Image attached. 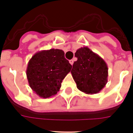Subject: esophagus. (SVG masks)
<instances>
[{
  "instance_id": "1",
  "label": "esophagus",
  "mask_w": 133,
  "mask_h": 133,
  "mask_svg": "<svg viewBox=\"0 0 133 133\" xmlns=\"http://www.w3.org/2000/svg\"><path fill=\"white\" fill-rule=\"evenodd\" d=\"M69 63H70V64H71V65H72V64H73V63H74V61L72 59H71V60H70V61H69Z\"/></svg>"
}]
</instances>
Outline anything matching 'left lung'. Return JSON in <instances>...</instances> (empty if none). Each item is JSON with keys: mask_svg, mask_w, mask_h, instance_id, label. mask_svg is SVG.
Returning <instances> with one entry per match:
<instances>
[{"mask_svg": "<svg viewBox=\"0 0 133 133\" xmlns=\"http://www.w3.org/2000/svg\"><path fill=\"white\" fill-rule=\"evenodd\" d=\"M77 61L71 74L78 90L88 95L99 92L108 81V66L99 55L87 46L78 49L75 54Z\"/></svg>", "mask_w": 133, "mask_h": 133, "instance_id": "left-lung-1", "label": "left lung"}]
</instances>
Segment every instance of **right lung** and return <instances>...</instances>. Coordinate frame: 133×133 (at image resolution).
<instances>
[{
    "mask_svg": "<svg viewBox=\"0 0 133 133\" xmlns=\"http://www.w3.org/2000/svg\"><path fill=\"white\" fill-rule=\"evenodd\" d=\"M72 65L60 49L38 51L29 61L26 73L29 86L41 98H49L59 91L61 83Z\"/></svg>",
    "mask_w": 133,
    "mask_h": 133,
    "instance_id": "right-lung-1",
    "label": "right lung"
}]
</instances>
